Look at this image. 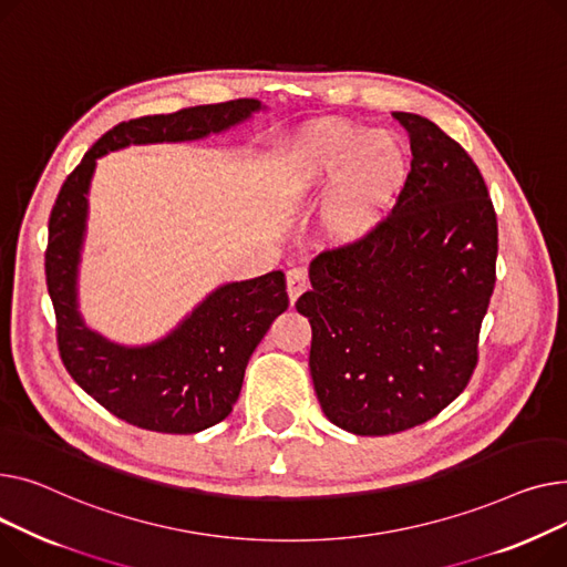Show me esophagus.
I'll return each mask as SVG.
<instances>
[{
	"instance_id": "1",
	"label": "esophagus",
	"mask_w": 567,
	"mask_h": 567,
	"mask_svg": "<svg viewBox=\"0 0 567 567\" xmlns=\"http://www.w3.org/2000/svg\"><path fill=\"white\" fill-rule=\"evenodd\" d=\"M307 288H309V277H307L305 268H290L286 272V290H288V297H290L292 305H295V299L302 295Z\"/></svg>"
}]
</instances>
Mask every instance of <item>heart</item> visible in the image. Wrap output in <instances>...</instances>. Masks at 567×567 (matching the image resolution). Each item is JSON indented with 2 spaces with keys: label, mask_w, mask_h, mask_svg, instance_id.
Segmentation results:
<instances>
[{
  "label": "heart",
  "mask_w": 567,
  "mask_h": 567,
  "mask_svg": "<svg viewBox=\"0 0 567 567\" xmlns=\"http://www.w3.org/2000/svg\"><path fill=\"white\" fill-rule=\"evenodd\" d=\"M410 174L405 144L348 121H322L299 135L281 162V181L292 204L327 189L324 236L350 245L373 233L395 206Z\"/></svg>",
  "instance_id": "b5f03b06"
}]
</instances>
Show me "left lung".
Returning a JSON list of instances; mask_svg holds the SVG:
<instances>
[{
    "label": "left lung",
    "instance_id": "1",
    "mask_svg": "<svg viewBox=\"0 0 567 567\" xmlns=\"http://www.w3.org/2000/svg\"><path fill=\"white\" fill-rule=\"evenodd\" d=\"M405 187L369 236L322 249L295 309L324 416L361 437L435 419L467 389L496 284L498 228L478 166L435 123L395 112Z\"/></svg>",
    "mask_w": 567,
    "mask_h": 567
}]
</instances>
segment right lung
I'll return each mask as SVG.
<instances>
[{
    "label": "right lung",
    "instance_id": "right-lung-1",
    "mask_svg": "<svg viewBox=\"0 0 567 567\" xmlns=\"http://www.w3.org/2000/svg\"><path fill=\"white\" fill-rule=\"evenodd\" d=\"M258 107V100L240 97L123 121L86 151L59 189L45 249L59 357L95 403L130 425L194 435L224 421L238 401L251 352L288 309V292L281 270L221 286L172 337L148 348H121L93 334L78 316L75 277L95 159L127 144L206 137Z\"/></svg>",
    "mask_w": 567,
    "mask_h": 567
}]
</instances>
